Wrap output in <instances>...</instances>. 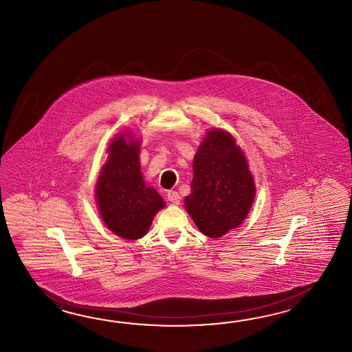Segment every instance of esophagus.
<instances>
[{
	"instance_id": "obj_1",
	"label": "esophagus",
	"mask_w": 352,
	"mask_h": 352,
	"mask_svg": "<svg viewBox=\"0 0 352 352\" xmlns=\"http://www.w3.org/2000/svg\"><path fill=\"white\" fill-rule=\"evenodd\" d=\"M167 199H168V201H171L173 204L179 205V200H181V196H179L177 191H173V190H170V191L167 192Z\"/></svg>"
}]
</instances>
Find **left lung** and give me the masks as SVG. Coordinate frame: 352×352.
Segmentation results:
<instances>
[{
  "label": "left lung",
  "mask_w": 352,
  "mask_h": 352,
  "mask_svg": "<svg viewBox=\"0 0 352 352\" xmlns=\"http://www.w3.org/2000/svg\"><path fill=\"white\" fill-rule=\"evenodd\" d=\"M253 176L232 135L212 129L194 158L191 194L185 206L200 232L220 238L238 228L254 201Z\"/></svg>",
  "instance_id": "left-lung-1"
}]
</instances>
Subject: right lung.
Segmentation results:
<instances>
[{"label": "right lung", "instance_id": "add662e5", "mask_svg": "<svg viewBox=\"0 0 352 352\" xmlns=\"http://www.w3.org/2000/svg\"><path fill=\"white\" fill-rule=\"evenodd\" d=\"M96 188L99 212L109 230L120 238H142L153 217L165 206L157 191L146 186L140 171V142L124 135L114 138Z\"/></svg>", "mask_w": 352, "mask_h": 352}]
</instances>
